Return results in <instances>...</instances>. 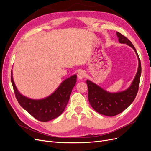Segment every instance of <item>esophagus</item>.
I'll return each instance as SVG.
<instances>
[{
  "label": "esophagus",
  "instance_id": "1",
  "mask_svg": "<svg viewBox=\"0 0 151 151\" xmlns=\"http://www.w3.org/2000/svg\"><path fill=\"white\" fill-rule=\"evenodd\" d=\"M86 76V72L84 70H79L77 73V77H78L79 79H83L84 77Z\"/></svg>",
  "mask_w": 151,
  "mask_h": 151
}]
</instances>
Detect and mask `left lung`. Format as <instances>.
<instances>
[{
    "mask_svg": "<svg viewBox=\"0 0 151 151\" xmlns=\"http://www.w3.org/2000/svg\"><path fill=\"white\" fill-rule=\"evenodd\" d=\"M120 43L129 45L134 49L139 60V67L135 78L129 88L122 92L111 93L100 88L89 80L86 81L88 87V99L91 106L101 115L113 116L118 115L129 107L137 94L141 75V63L136 50L130 41L121 33L116 32Z\"/></svg>",
    "mask_w": 151,
    "mask_h": 151,
    "instance_id": "8db88e82",
    "label": "left lung"
}]
</instances>
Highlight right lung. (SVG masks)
<instances>
[{"label": "right lung", "instance_id": "1", "mask_svg": "<svg viewBox=\"0 0 151 151\" xmlns=\"http://www.w3.org/2000/svg\"><path fill=\"white\" fill-rule=\"evenodd\" d=\"M11 79L18 103L36 120L45 122L57 118L64 111L72 90L76 85L77 76L73 75L63 81L53 94L42 99H30L22 95L13 81L12 71Z\"/></svg>", "mask_w": 151, "mask_h": 151}]
</instances>
